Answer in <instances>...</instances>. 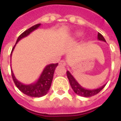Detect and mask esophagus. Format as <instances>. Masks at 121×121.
<instances>
[{"label": "esophagus", "mask_w": 121, "mask_h": 121, "mask_svg": "<svg viewBox=\"0 0 121 121\" xmlns=\"http://www.w3.org/2000/svg\"><path fill=\"white\" fill-rule=\"evenodd\" d=\"M60 64L61 65H66V62L65 60H61L60 61Z\"/></svg>", "instance_id": "1"}]
</instances>
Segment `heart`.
<instances>
[{
  "label": "heart",
  "mask_w": 121,
  "mask_h": 121,
  "mask_svg": "<svg viewBox=\"0 0 121 121\" xmlns=\"http://www.w3.org/2000/svg\"><path fill=\"white\" fill-rule=\"evenodd\" d=\"M76 36H80V35H81V34H80V33H77L76 34Z\"/></svg>",
  "instance_id": "1"
}]
</instances>
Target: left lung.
<instances>
[{
  "mask_svg": "<svg viewBox=\"0 0 121 121\" xmlns=\"http://www.w3.org/2000/svg\"><path fill=\"white\" fill-rule=\"evenodd\" d=\"M98 39L100 41H102L106 42V40L104 39V37L102 36V35L100 33H98ZM67 76L69 79V81L70 83L72 89H73L74 92L77 95H78L81 96H84V97H90V96H94L97 93H99L102 89L104 88L106 84L102 86L99 88L95 89H87L84 88L83 87H82L80 84L78 83V82L76 81V79L74 78L73 76L71 74V73L69 71H67Z\"/></svg>",
  "mask_w": 121,
  "mask_h": 121,
  "instance_id": "left-lung-1",
  "label": "left lung"
}]
</instances>
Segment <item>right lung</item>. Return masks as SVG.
I'll return each mask as SVG.
<instances>
[{"mask_svg":"<svg viewBox=\"0 0 121 121\" xmlns=\"http://www.w3.org/2000/svg\"><path fill=\"white\" fill-rule=\"evenodd\" d=\"M40 25L41 24H37V25H34L20 35L16 41L15 45L12 49V52H11V56H12V52L18 41L22 39L23 37H26L34 30H36ZM58 65V63H52V64H49L46 66L44 70L43 71L42 73L39 76V79L35 83L29 84V85L23 84L19 81H18L16 78L15 77L12 70H11L12 78H13V80L14 82L15 86L22 93L28 96H32V97H41V96L47 95L48 91L50 89L52 82L54 73V71Z\"/></svg>","mask_w":121,"mask_h":121,"instance_id":"right-lung-1","label":"right lung"}]
</instances>
